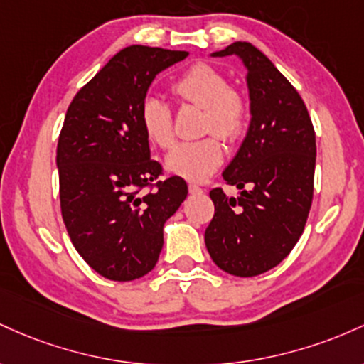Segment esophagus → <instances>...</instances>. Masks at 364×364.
<instances>
[{
    "label": "esophagus",
    "instance_id": "1",
    "mask_svg": "<svg viewBox=\"0 0 364 364\" xmlns=\"http://www.w3.org/2000/svg\"><path fill=\"white\" fill-rule=\"evenodd\" d=\"M189 193L191 194H201L203 189L199 186H196V183H189Z\"/></svg>",
    "mask_w": 364,
    "mask_h": 364
}]
</instances>
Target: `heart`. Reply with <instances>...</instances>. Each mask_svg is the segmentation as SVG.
Here are the masks:
<instances>
[{
  "label": "heart",
  "mask_w": 364,
  "mask_h": 364,
  "mask_svg": "<svg viewBox=\"0 0 364 364\" xmlns=\"http://www.w3.org/2000/svg\"><path fill=\"white\" fill-rule=\"evenodd\" d=\"M171 92L183 105L203 108V132L216 134L232 142L242 136L247 124L246 97L228 87L222 72L208 63H196L171 85ZM141 124L154 146L168 149L175 142L173 115L170 106L158 97H148L141 106ZM223 148L210 136L196 142L175 146L166 156V168L187 181L201 182L222 165Z\"/></svg>",
  "instance_id": "1"
}]
</instances>
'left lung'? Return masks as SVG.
I'll list each match as a JSON object with an SVG mask.
<instances>
[{"label": "left lung", "mask_w": 364, "mask_h": 364, "mask_svg": "<svg viewBox=\"0 0 364 364\" xmlns=\"http://www.w3.org/2000/svg\"><path fill=\"white\" fill-rule=\"evenodd\" d=\"M235 55L247 75L251 122L223 181L240 189L210 193L213 220L204 232L211 259L235 277H256L287 258L303 234L313 201L316 137L304 101L251 43L211 56Z\"/></svg>", "instance_id": "8db88e82"}]
</instances>
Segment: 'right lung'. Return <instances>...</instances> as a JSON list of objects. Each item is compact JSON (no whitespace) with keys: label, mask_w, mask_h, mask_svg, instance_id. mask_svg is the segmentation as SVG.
<instances>
[{"label":"right lung","mask_w":364,"mask_h":364,"mask_svg":"<svg viewBox=\"0 0 364 364\" xmlns=\"http://www.w3.org/2000/svg\"><path fill=\"white\" fill-rule=\"evenodd\" d=\"M187 51L129 46L75 94L61 127L56 166L61 216L85 263L115 282L156 264L163 227L187 198L183 178L158 181L141 106L158 73ZM144 186H154L146 193Z\"/></svg>","instance_id":"obj_1"}]
</instances>
